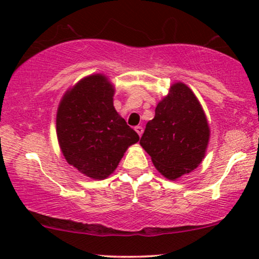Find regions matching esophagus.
Here are the masks:
<instances>
[{
    "label": "esophagus",
    "instance_id": "1",
    "mask_svg": "<svg viewBox=\"0 0 259 259\" xmlns=\"http://www.w3.org/2000/svg\"><path fill=\"white\" fill-rule=\"evenodd\" d=\"M134 130H136V132L139 134V137H141V134H143V132H144V128L141 126H136L134 127Z\"/></svg>",
    "mask_w": 259,
    "mask_h": 259
}]
</instances>
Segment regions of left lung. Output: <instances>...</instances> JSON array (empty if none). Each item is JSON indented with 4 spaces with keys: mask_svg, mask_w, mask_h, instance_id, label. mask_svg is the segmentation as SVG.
<instances>
[{
    "mask_svg": "<svg viewBox=\"0 0 259 259\" xmlns=\"http://www.w3.org/2000/svg\"><path fill=\"white\" fill-rule=\"evenodd\" d=\"M210 128L201 105L183 82L169 88L147 122L140 145L162 176L176 180L198 167L205 157Z\"/></svg>",
    "mask_w": 259,
    "mask_h": 259,
    "instance_id": "left-lung-1",
    "label": "left lung"
}]
</instances>
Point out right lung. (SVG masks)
Returning a JSON list of instances; mask_svg holds the SVG:
<instances>
[{
    "mask_svg": "<svg viewBox=\"0 0 259 259\" xmlns=\"http://www.w3.org/2000/svg\"><path fill=\"white\" fill-rule=\"evenodd\" d=\"M114 87L102 74L83 77L60 101L56 134L69 165L93 179H105L127 148L139 141L113 106Z\"/></svg>",
    "mask_w": 259,
    "mask_h": 259,
    "instance_id": "right-lung-1",
    "label": "right lung"
}]
</instances>
